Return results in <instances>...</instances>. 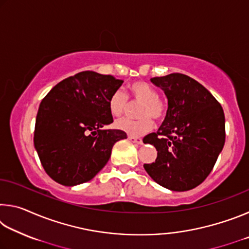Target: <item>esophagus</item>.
Returning <instances> with one entry per match:
<instances>
[{
    "label": "esophagus",
    "instance_id": "34e87169",
    "mask_svg": "<svg viewBox=\"0 0 249 249\" xmlns=\"http://www.w3.org/2000/svg\"><path fill=\"white\" fill-rule=\"evenodd\" d=\"M128 140L130 141V142H135V144H138V145H142V140L141 137H135V136H128Z\"/></svg>",
    "mask_w": 249,
    "mask_h": 249
}]
</instances>
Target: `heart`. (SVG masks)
<instances>
[{"mask_svg":"<svg viewBox=\"0 0 249 249\" xmlns=\"http://www.w3.org/2000/svg\"><path fill=\"white\" fill-rule=\"evenodd\" d=\"M130 94L133 102L141 103L138 108L140 120L121 119L116 122V128L122 130L130 136H142L153 128V121L150 119L160 121L165 116L166 104L159 98L158 91L149 83L138 81L130 84ZM109 109L114 116H120L128 107V100L125 92L117 90L112 94L108 102Z\"/></svg>","mask_w":249,"mask_h":249,"instance_id":"1","label":"heart"}]
</instances>
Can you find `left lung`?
Returning a JSON list of instances; mask_svg holds the SVG:
<instances>
[{"instance_id":"8db88e82","label":"left lung","mask_w":249,"mask_h":249,"mask_svg":"<svg viewBox=\"0 0 249 249\" xmlns=\"http://www.w3.org/2000/svg\"><path fill=\"white\" fill-rule=\"evenodd\" d=\"M165 92L168 109L157 133L144 137L157 158L144 168L155 182L171 191H188L206 179L225 144V116L209 90L188 75L150 79Z\"/></svg>"}]
</instances>
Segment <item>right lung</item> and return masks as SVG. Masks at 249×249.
I'll return each mask as SVG.
<instances>
[{
  "label": "right lung",
  "mask_w": 249,
  "mask_h": 249,
  "mask_svg": "<svg viewBox=\"0 0 249 249\" xmlns=\"http://www.w3.org/2000/svg\"><path fill=\"white\" fill-rule=\"evenodd\" d=\"M123 81L83 71L56 84L39 105L34 146L47 175L73 187L93 179L107 165L116 142L127 138L113 123L109 98Z\"/></svg>",
  "instance_id": "1"
}]
</instances>
